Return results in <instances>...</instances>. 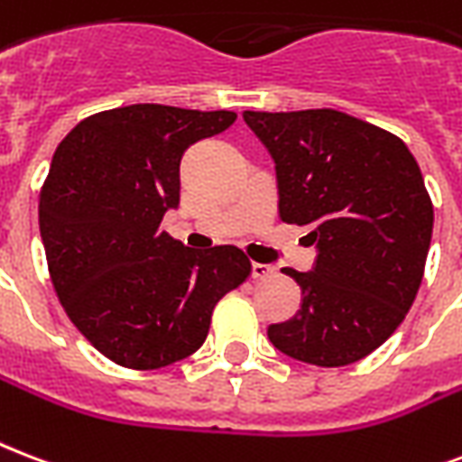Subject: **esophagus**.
<instances>
[{"label":"esophagus","mask_w":462,"mask_h":462,"mask_svg":"<svg viewBox=\"0 0 462 462\" xmlns=\"http://www.w3.org/2000/svg\"><path fill=\"white\" fill-rule=\"evenodd\" d=\"M276 273V269L271 266V263H252V278H256V281H262V278H271Z\"/></svg>","instance_id":"34e87169"}]
</instances>
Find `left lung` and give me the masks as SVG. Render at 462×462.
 Wrapping results in <instances>:
<instances>
[{
	"label": "left lung",
	"instance_id": "1",
	"mask_svg": "<svg viewBox=\"0 0 462 462\" xmlns=\"http://www.w3.org/2000/svg\"><path fill=\"white\" fill-rule=\"evenodd\" d=\"M276 164L278 216L308 227L310 271L283 269L300 310L269 325L302 364H356L402 325L424 276L434 206L400 137L334 108L245 111Z\"/></svg>",
	"mask_w": 462,
	"mask_h": 462
}]
</instances>
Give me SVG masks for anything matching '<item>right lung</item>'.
Segmentation results:
<instances>
[{
    "label": "right lung",
    "mask_w": 462,
    "mask_h": 462,
    "mask_svg": "<svg viewBox=\"0 0 462 462\" xmlns=\"http://www.w3.org/2000/svg\"><path fill=\"white\" fill-rule=\"evenodd\" d=\"M232 111L133 104L89 116L52 154L38 200L52 286L114 364L154 371L196 354L216 302L252 271L232 245L189 249L162 232L179 208L181 157Z\"/></svg>",
    "instance_id": "right-lung-1"
}]
</instances>
